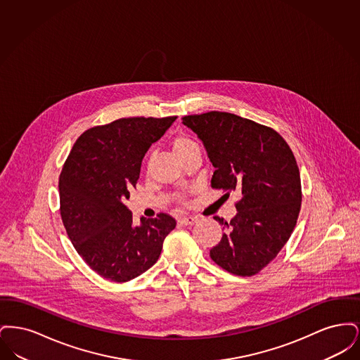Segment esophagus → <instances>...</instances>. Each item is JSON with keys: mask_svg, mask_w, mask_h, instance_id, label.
<instances>
[{"mask_svg": "<svg viewBox=\"0 0 360 360\" xmlns=\"http://www.w3.org/2000/svg\"><path fill=\"white\" fill-rule=\"evenodd\" d=\"M179 221L184 225H194L197 223V219L195 217H182Z\"/></svg>", "mask_w": 360, "mask_h": 360, "instance_id": "obj_1", "label": "esophagus"}]
</instances>
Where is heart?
I'll list each match as a JSON object with an SVG mask.
<instances>
[{"label":"heart","mask_w":360,"mask_h":360,"mask_svg":"<svg viewBox=\"0 0 360 360\" xmlns=\"http://www.w3.org/2000/svg\"><path fill=\"white\" fill-rule=\"evenodd\" d=\"M194 147H197V143L186 135H178L172 141V148L176 156L186 153L190 148H194Z\"/></svg>","instance_id":"obj_1"}]
</instances>
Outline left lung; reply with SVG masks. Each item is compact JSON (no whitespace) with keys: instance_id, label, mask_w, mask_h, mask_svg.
<instances>
[{"instance_id":"8db88e82","label":"left lung","mask_w":360,"mask_h":360,"mask_svg":"<svg viewBox=\"0 0 360 360\" xmlns=\"http://www.w3.org/2000/svg\"><path fill=\"white\" fill-rule=\"evenodd\" d=\"M182 122L216 169L212 188L241 195L229 223L214 217L225 232L210 257L231 274H257L286 244L300 214L301 178L290 147L274 129L226 112L185 116Z\"/></svg>"}]
</instances>
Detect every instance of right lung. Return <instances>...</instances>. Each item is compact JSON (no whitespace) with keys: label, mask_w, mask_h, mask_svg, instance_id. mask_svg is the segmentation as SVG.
I'll return each mask as SVG.
<instances>
[{"label":"right lung","mask_w":360,"mask_h":360,"mask_svg":"<svg viewBox=\"0 0 360 360\" xmlns=\"http://www.w3.org/2000/svg\"><path fill=\"white\" fill-rule=\"evenodd\" d=\"M176 117L120 119L84 132L59 178L60 214L70 240L89 267L113 282L151 269L175 228L172 216L141 217L125 205L141 160Z\"/></svg>","instance_id":"1"}]
</instances>
